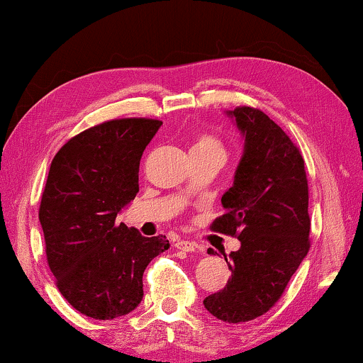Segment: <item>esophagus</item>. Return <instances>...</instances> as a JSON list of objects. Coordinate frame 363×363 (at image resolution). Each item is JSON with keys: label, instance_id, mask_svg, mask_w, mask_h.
Segmentation results:
<instances>
[{"label": "esophagus", "instance_id": "1", "mask_svg": "<svg viewBox=\"0 0 363 363\" xmlns=\"http://www.w3.org/2000/svg\"><path fill=\"white\" fill-rule=\"evenodd\" d=\"M175 247L177 250H182V251H186V252H191V251H196L198 245L193 241H186V240H178L175 242Z\"/></svg>", "mask_w": 363, "mask_h": 363}]
</instances>
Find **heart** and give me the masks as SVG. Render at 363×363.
I'll use <instances>...</instances> for the list:
<instances>
[{"instance_id": "1", "label": "heart", "mask_w": 363, "mask_h": 363, "mask_svg": "<svg viewBox=\"0 0 363 363\" xmlns=\"http://www.w3.org/2000/svg\"><path fill=\"white\" fill-rule=\"evenodd\" d=\"M191 150H221L223 148L220 145V142L215 140V138L210 135H200L196 138V142L193 143Z\"/></svg>"}]
</instances>
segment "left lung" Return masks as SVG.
Instances as JSON below:
<instances>
[{"mask_svg": "<svg viewBox=\"0 0 363 363\" xmlns=\"http://www.w3.org/2000/svg\"><path fill=\"white\" fill-rule=\"evenodd\" d=\"M245 148L233 186L221 196L223 216L211 228L238 236L225 261V289L203 304L216 319L238 324L271 309L309 251V190L302 155L286 132L252 107L226 111ZM213 255V250H208Z\"/></svg>", "mask_w": 363, "mask_h": 363, "instance_id": "left-lung-1", "label": "left lung"}]
</instances>
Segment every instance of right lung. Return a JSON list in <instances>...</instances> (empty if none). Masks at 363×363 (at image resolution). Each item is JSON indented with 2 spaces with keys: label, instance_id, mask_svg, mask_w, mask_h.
<instances>
[{
  "label": "right lung",
  "instance_id": "obj_1",
  "mask_svg": "<svg viewBox=\"0 0 363 363\" xmlns=\"http://www.w3.org/2000/svg\"><path fill=\"white\" fill-rule=\"evenodd\" d=\"M152 118H118L72 137L52 158L41 221L59 292L99 320L125 315L143 297V271L167 251L165 236H142L116 218L138 193L142 153L160 128Z\"/></svg>",
  "mask_w": 363,
  "mask_h": 363
}]
</instances>
